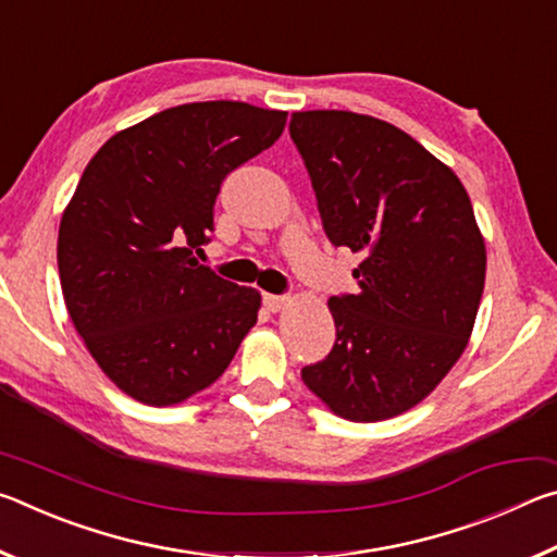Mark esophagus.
I'll return each mask as SVG.
<instances>
[{
	"label": "esophagus",
	"mask_w": 557,
	"mask_h": 557,
	"mask_svg": "<svg viewBox=\"0 0 557 557\" xmlns=\"http://www.w3.org/2000/svg\"><path fill=\"white\" fill-rule=\"evenodd\" d=\"M262 301H265V307L270 309V312H280V309L287 305V297L285 295H262Z\"/></svg>",
	"instance_id": "34e87169"
}]
</instances>
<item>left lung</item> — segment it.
Wrapping results in <instances>:
<instances>
[{
    "label": "left lung",
    "mask_w": 557,
    "mask_h": 557,
    "mask_svg": "<svg viewBox=\"0 0 557 557\" xmlns=\"http://www.w3.org/2000/svg\"><path fill=\"white\" fill-rule=\"evenodd\" d=\"M289 137L326 238L361 252L356 292L329 299L336 338L301 381L346 420L410 410L465 351L486 250L449 166L403 129L346 110L292 112Z\"/></svg>",
    "instance_id": "obj_1"
}]
</instances>
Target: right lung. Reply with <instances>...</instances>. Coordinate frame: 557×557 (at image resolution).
Wrapping results in <instances>:
<instances>
[{"instance_id": "add662e5", "label": "right lung", "mask_w": 557, "mask_h": 557, "mask_svg": "<svg viewBox=\"0 0 557 557\" xmlns=\"http://www.w3.org/2000/svg\"><path fill=\"white\" fill-rule=\"evenodd\" d=\"M287 112L188 102L117 132L83 172L59 231L73 326L108 379L174 405L228 369L260 295L201 265L233 169L277 143Z\"/></svg>"}]
</instances>
